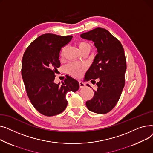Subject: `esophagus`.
<instances>
[{
    "instance_id": "1",
    "label": "esophagus",
    "mask_w": 153,
    "mask_h": 153,
    "mask_svg": "<svg viewBox=\"0 0 153 153\" xmlns=\"http://www.w3.org/2000/svg\"><path fill=\"white\" fill-rule=\"evenodd\" d=\"M85 86V85L84 82H82L81 81H79V87H80V88H83Z\"/></svg>"
}]
</instances>
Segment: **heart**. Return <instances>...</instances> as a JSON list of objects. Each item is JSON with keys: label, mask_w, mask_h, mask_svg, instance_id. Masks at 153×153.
Returning <instances> with one entry per match:
<instances>
[{"label": "heart", "mask_w": 153, "mask_h": 153, "mask_svg": "<svg viewBox=\"0 0 153 153\" xmlns=\"http://www.w3.org/2000/svg\"><path fill=\"white\" fill-rule=\"evenodd\" d=\"M78 47L80 51L82 52L87 49H91V46L89 43L85 42H81L78 43ZM85 69V65L84 64L79 62H74L68 65L66 68L68 72L72 76L76 77L81 76Z\"/></svg>", "instance_id": "b5f03b06"}]
</instances>
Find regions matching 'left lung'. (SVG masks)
<instances>
[{
    "label": "left lung",
    "instance_id": "1",
    "mask_svg": "<svg viewBox=\"0 0 153 153\" xmlns=\"http://www.w3.org/2000/svg\"><path fill=\"white\" fill-rule=\"evenodd\" d=\"M81 37L93 42L97 52L85 76L87 81L99 79L97 89L94 91V97L86 102V106L94 113L105 114L115 107L125 86L126 62L123 48L102 28L82 33Z\"/></svg>",
    "mask_w": 153,
    "mask_h": 153
}]
</instances>
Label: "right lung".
Returning a JSON list of instances; mask_svg holds the SVG:
<instances>
[{"instance_id": "1", "label": "right lung", "mask_w": 153, "mask_h": 153, "mask_svg": "<svg viewBox=\"0 0 153 153\" xmlns=\"http://www.w3.org/2000/svg\"><path fill=\"white\" fill-rule=\"evenodd\" d=\"M72 36L46 33L32 42L23 54L22 76L28 97L35 109L47 117L61 114L66 109V95L79 88L77 80L68 76L61 85L54 82L55 72L60 67L61 48Z\"/></svg>"}]
</instances>
